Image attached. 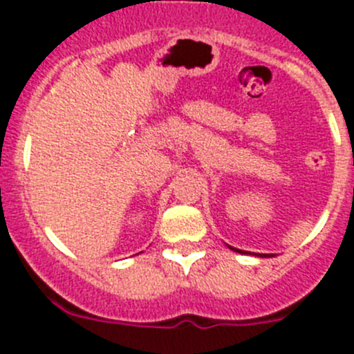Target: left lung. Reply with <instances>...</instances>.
<instances>
[{
	"instance_id": "left-lung-1",
	"label": "left lung",
	"mask_w": 354,
	"mask_h": 354,
	"mask_svg": "<svg viewBox=\"0 0 354 354\" xmlns=\"http://www.w3.org/2000/svg\"><path fill=\"white\" fill-rule=\"evenodd\" d=\"M232 250H236V248H232ZM236 252H239V253H248V252H241V250H236ZM262 257V255H261Z\"/></svg>"
}]
</instances>
